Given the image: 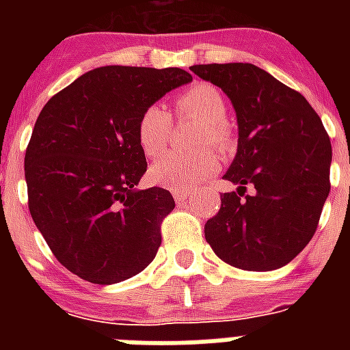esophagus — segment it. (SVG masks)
I'll list each match as a JSON object with an SVG mask.
<instances>
[{"instance_id":"1","label":"esophagus","mask_w":350,"mask_h":350,"mask_svg":"<svg viewBox=\"0 0 350 350\" xmlns=\"http://www.w3.org/2000/svg\"><path fill=\"white\" fill-rule=\"evenodd\" d=\"M172 196H174V200L178 205H183V203L191 202V194L185 191H172Z\"/></svg>"}]
</instances>
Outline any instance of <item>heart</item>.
Instances as JSON below:
<instances>
[{
  "label": "heart",
  "mask_w": 350,
  "mask_h": 350,
  "mask_svg": "<svg viewBox=\"0 0 350 350\" xmlns=\"http://www.w3.org/2000/svg\"><path fill=\"white\" fill-rule=\"evenodd\" d=\"M178 116L203 123L198 134V145L229 139L227 131V101L216 87L198 83L176 98ZM172 134V116L159 103L148 105L137 120L136 136L142 152L147 158H158L167 150ZM219 159L214 150L202 148L194 154H169L150 167V180L172 191H192L202 180L218 169Z\"/></svg>",
  "instance_id": "b5f03b06"
}]
</instances>
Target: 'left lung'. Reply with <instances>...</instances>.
I'll list each match as a JSON object with an SVG mask.
<instances>
[{
  "label": "left lung",
  "mask_w": 350,
  "mask_h": 350,
  "mask_svg": "<svg viewBox=\"0 0 350 350\" xmlns=\"http://www.w3.org/2000/svg\"><path fill=\"white\" fill-rule=\"evenodd\" d=\"M229 96L238 118V152L205 239L219 260L243 271H274L305 249L331 191L332 147L309 101L250 63L194 65ZM247 186L255 192L245 195Z\"/></svg>",
  "instance_id": "left-lung-1"
}]
</instances>
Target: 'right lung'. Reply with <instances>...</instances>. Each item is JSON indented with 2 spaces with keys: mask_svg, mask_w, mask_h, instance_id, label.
I'll use <instances>...</instances> for the list:
<instances>
[{
  "mask_svg": "<svg viewBox=\"0 0 350 350\" xmlns=\"http://www.w3.org/2000/svg\"><path fill=\"white\" fill-rule=\"evenodd\" d=\"M181 68L109 65L85 72L46 101L25 152L29 211L65 269L98 285L136 276L161 245L174 198L137 191L147 159L137 120L176 87Z\"/></svg>",
  "mask_w": 350,
  "mask_h": 350,
  "instance_id": "right-lung-1",
  "label": "right lung"
}]
</instances>
